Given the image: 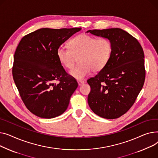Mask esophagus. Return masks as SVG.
Listing matches in <instances>:
<instances>
[{"label": "esophagus", "mask_w": 158, "mask_h": 158, "mask_svg": "<svg viewBox=\"0 0 158 158\" xmlns=\"http://www.w3.org/2000/svg\"><path fill=\"white\" fill-rule=\"evenodd\" d=\"M83 83H84V81H81V80H79V81H78V85L79 86H81V85H82Z\"/></svg>", "instance_id": "obj_1"}]
</instances>
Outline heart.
Segmentation results:
<instances>
[{
  "mask_svg": "<svg viewBox=\"0 0 158 158\" xmlns=\"http://www.w3.org/2000/svg\"><path fill=\"white\" fill-rule=\"evenodd\" d=\"M69 48L60 46L57 50L59 62L68 69H71L77 59L80 66L69 72V75L77 80H83L93 71L99 72L108 62L112 53L113 46L110 40L105 38L97 39L87 34H80L69 43Z\"/></svg>",
  "mask_w": 158,
  "mask_h": 158,
  "instance_id": "obj_1",
  "label": "heart"
}]
</instances>
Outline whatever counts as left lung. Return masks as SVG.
<instances>
[{"mask_svg":"<svg viewBox=\"0 0 158 158\" xmlns=\"http://www.w3.org/2000/svg\"><path fill=\"white\" fill-rule=\"evenodd\" d=\"M87 32L112 42L111 57L97 75L89 79V107L98 116L117 118L129 110L145 81L144 53L140 44L126 31L112 28Z\"/></svg>","mask_w":158,"mask_h":158,"instance_id":"8db88e82","label":"left lung"}]
</instances>
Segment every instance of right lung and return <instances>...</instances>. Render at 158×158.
<instances>
[{"instance_id": "obj_1", "label": "right lung", "mask_w": 158, "mask_h": 158, "mask_svg": "<svg viewBox=\"0 0 158 158\" xmlns=\"http://www.w3.org/2000/svg\"><path fill=\"white\" fill-rule=\"evenodd\" d=\"M81 30L42 28L25 35L18 45L13 77L25 105L35 115L52 118L67 110L78 83L65 71L57 50Z\"/></svg>"}]
</instances>
